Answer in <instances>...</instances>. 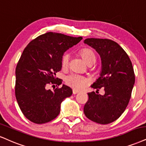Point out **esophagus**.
<instances>
[{"instance_id":"1","label":"esophagus","mask_w":146,"mask_h":146,"mask_svg":"<svg viewBox=\"0 0 146 146\" xmlns=\"http://www.w3.org/2000/svg\"><path fill=\"white\" fill-rule=\"evenodd\" d=\"M79 93V91H77V90H75V89H74L73 90V94H77V93Z\"/></svg>"}]
</instances>
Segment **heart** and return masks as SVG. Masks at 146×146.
I'll return each instance as SVG.
<instances>
[{"mask_svg":"<svg viewBox=\"0 0 146 146\" xmlns=\"http://www.w3.org/2000/svg\"><path fill=\"white\" fill-rule=\"evenodd\" d=\"M80 55H81L82 59L85 61V62L89 65L94 64L96 61V56L91 48H84L80 51ZM70 56L68 53H64L62 55L61 59V65L62 68H65L68 66L69 64ZM65 82L69 87L73 88L76 90H80L85 87L88 84V80L84 77L80 75L72 74L68 75L65 78Z\"/></svg>","mask_w":146,"mask_h":146,"instance_id":"obj_1","label":"heart"}]
</instances>
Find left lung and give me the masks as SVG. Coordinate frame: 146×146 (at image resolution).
Returning a JSON list of instances; mask_svg holds the SVG:
<instances>
[{
    "mask_svg": "<svg viewBox=\"0 0 146 146\" xmlns=\"http://www.w3.org/2000/svg\"><path fill=\"white\" fill-rule=\"evenodd\" d=\"M84 43L95 48L102 59V72L91 85L97 89L88 93L84 113L95 123L106 125L115 121L121 116L131 97L135 83V73L127 53L118 43L110 39L87 38ZM103 87L105 94L98 91Z\"/></svg>",
    "mask_w": 146,
    "mask_h": 146,
    "instance_id": "8db88e82",
    "label": "left lung"
}]
</instances>
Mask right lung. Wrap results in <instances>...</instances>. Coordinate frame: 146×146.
Instances as JSON below:
<instances>
[{
  "label": "right lung",
  "instance_id": "obj_1",
  "mask_svg": "<svg viewBox=\"0 0 146 146\" xmlns=\"http://www.w3.org/2000/svg\"><path fill=\"white\" fill-rule=\"evenodd\" d=\"M82 39L50 32L30 41L23 50L16 66L15 93L23 114L32 123L55 119L62 101L72 94L71 88L64 84L53 91L46 87L62 84V79L55 76L62 69V55Z\"/></svg>",
  "mask_w": 146,
  "mask_h": 146
}]
</instances>
